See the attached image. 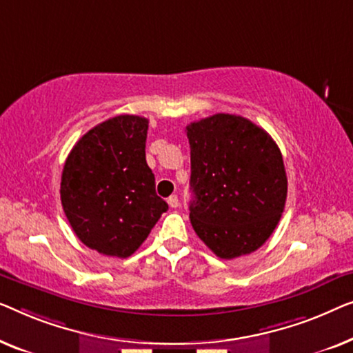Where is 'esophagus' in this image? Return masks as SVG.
I'll use <instances>...</instances> for the list:
<instances>
[{"label":"esophagus","mask_w":353,"mask_h":353,"mask_svg":"<svg viewBox=\"0 0 353 353\" xmlns=\"http://www.w3.org/2000/svg\"><path fill=\"white\" fill-rule=\"evenodd\" d=\"M168 205H170L171 208H177V206H179V198H177V195H171L170 198H168Z\"/></svg>","instance_id":"obj_1"}]
</instances>
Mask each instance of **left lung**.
<instances>
[{"label": "left lung", "instance_id": "left-lung-1", "mask_svg": "<svg viewBox=\"0 0 353 353\" xmlns=\"http://www.w3.org/2000/svg\"><path fill=\"white\" fill-rule=\"evenodd\" d=\"M190 143V222L221 259L250 254L280 221L288 179L278 145L240 115H217L185 128Z\"/></svg>", "mask_w": 353, "mask_h": 353}]
</instances>
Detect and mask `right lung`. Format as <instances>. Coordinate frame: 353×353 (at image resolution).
<instances>
[{"label":"right lung","instance_id":"1","mask_svg":"<svg viewBox=\"0 0 353 353\" xmlns=\"http://www.w3.org/2000/svg\"><path fill=\"white\" fill-rule=\"evenodd\" d=\"M147 129V118H110L89 129L63 165V212L79 240L101 254L129 257L168 211L145 161Z\"/></svg>","mask_w":353,"mask_h":353}]
</instances>
